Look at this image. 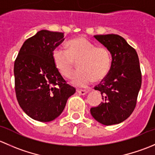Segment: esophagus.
I'll list each match as a JSON object with an SVG mask.
<instances>
[{"instance_id": "34e87169", "label": "esophagus", "mask_w": 155, "mask_h": 155, "mask_svg": "<svg viewBox=\"0 0 155 155\" xmlns=\"http://www.w3.org/2000/svg\"><path fill=\"white\" fill-rule=\"evenodd\" d=\"M76 91H77L78 94H79L85 95V94H86L87 92H88V91L83 90V89H77V90H76Z\"/></svg>"}]
</instances>
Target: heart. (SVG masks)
Here are the masks:
<instances>
[{"label":"heart","mask_w":155,"mask_h":155,"mask_svg":"<svg viewBox=\"0 0 155 155\" xmlns=\"http://www.w3.org/2000/svg\"><path fill=\"white\" fill-rule=\"evenodd\" d=\"M66 49L54 48L52 60L57 70L69 79L77 62L79 70L72 76V83L77 87H85L94 79L101 81L107 76L112 64L110 52L104 46H95L85 37H79L66 43Z\"/></svg>","instance_id":"heart-1"}]
</instances>
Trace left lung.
I'll return each mask as SVG.
<instances>
[{"label": "left lung", "instance_id": "8db88e82", "mask_svg": "<svg viewBox=\"0 0 155 155\" xmlns=\"http://www.w3.org/2000/svg\"><path fill=\"white\" fill-rule=\"evenodd\" d=\"M112 54L107 76L94 87L103 102L91 109L96 121L104 125L119 124L132 114L142 85V73L137 51L117 34L94 36Z\"/></svg>", "mask_w": 155, "mask_h": 155}]
</instances>
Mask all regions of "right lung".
I'll use <instances>...</instances> for the list:
<instances>
[{"label":"right lung","mask_w":155,"mask_h":155,"mask_svg":"<svg viewBox=\"0 0 155 155\" xmlns=\"http://www.w3.org/2000/svg\"><path fill=\"white\" fill-rule=\"evenodd\" d=\"M64 37V33L38 31L25 41L14 63L18 104L28 116L42 122L58 117L76 92L55 68L51 56Z\"/></svg>","instance_id":"add662e5"}]
</instances>
